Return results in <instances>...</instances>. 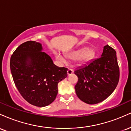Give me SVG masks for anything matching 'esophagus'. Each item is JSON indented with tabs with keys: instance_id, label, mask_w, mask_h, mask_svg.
I'll list each match as a JSON object with an SVG mask.
<instances>
[{
	"instance_id": "34e87169",
	"label": "esophagus",
	"mask_w": 131,
	"mask_h": 131,
	"mask_svg": "<svg viewBox=\"0 0 131 131\" xmlns=\"http://www.w3.org/2000/svg\"><path fill=\"white\" fill-rule=\"evenodd\" d=\"M73 72H74L73 70H72V69H68V70L67 71V74L68 76H70V75L73 74Z\"/></svg>"
}]
</instances>
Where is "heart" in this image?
<instances>
[{"label":"heart","instance_id":"b5f03b06","mask_svg":"<svg viewBox=\"0 0 131 131\" xmlns=\"http://www.w3.org/2000/svg\"><path fill=\"white\" fill-rule=\"evenodd\" d=\"M95 54V52L92 48L82 47L68 53L67 54V57L70 59H75L77 64H81L91 61L94 58ZM56 57L59 60L62 62L65 61V58L61 54L56 53Z\"/></svg>","mask_w":131,"mask_h":131}]
</instances>
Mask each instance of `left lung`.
<instances>
[{
	"instance_id": "1",
	"label": "left lung",
	"mask_w": 131,
	"mask_h": 131,
	"mask_svg": "<svg viewBox=\"0 0 131 131\" xmlns=\"http://www.w3.org/2000/svg\"><path fill=\"white\" fill-rule=\"evenodd\" d=\"M116 52L108 45L104 46L101 57L74 71L78 81L75 85L78 98L88 104L99 103L115 91L119 79Z\"/></svg>"
}]
</instances>
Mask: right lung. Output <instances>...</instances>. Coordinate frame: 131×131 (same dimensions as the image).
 I'll list each match as a JSON object with an SVG mask.
<instances>
[{
	"instance_id": "1",
	"label": "right lung",
	"mask_w": 131,
	"mask_h": 131,
	"mask_svg": "<svg viewBox=\"0 0 131 131\" xmlns=\"http://www.w3.org/2000/svg\"><path fill=\"white\" fill-rule=\"evenodd\" d=\"M42 45L27 41L18 47L10 58V70L18 91L30 104L47 106L56 99L58 83L67 76V68L57 67Z\"/></svg>"
}]
</instances>
